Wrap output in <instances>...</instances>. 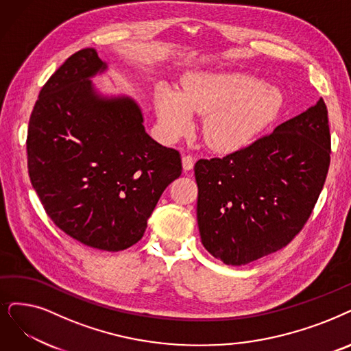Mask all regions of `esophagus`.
<instances>
[{
  "instance_id": "1",
  "label": "esophagus",
  "mask_w": 351,
  "mask_h": 351,
  "mask_svg": "<svg viewBox=\"0 0 351 351\" xmlns=\"http://www.w3.org/2000/svg\"><path fill=\"white\" fill-rule=\"evenodd\" d=\"M193 165H194V158L191 156H184L183 157V168H184V171L193 170Z\"/></svg>"
}]
</instances>
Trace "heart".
I'll return each instance as SVG.
<instances>
[{
    "label": "heart",
    "instance_id": "heart-1",
    "mask_svg": "<svg viewBox=\"0 0 351 351\" xmlns=\"http://www.w3.org/2000/svg\"><path fill=\"white\" fill-rule=\"evenodd\" d=\"M278 88L245 73H190L178 93L161 89L157 110L170 136L184 134L191 123L190 114L207 115L203 138L217 151L245 147L282 109Z\"/></svg>",
    "mask_w": 351,
    "mask_h": 351
}]
</instances>
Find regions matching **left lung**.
Returning <instances> with one entry per match:
<instances>
[{
	"label": "left lung",
	"mask_w": 351,
	"mask_h": 351,
	"mask_svg": "<svg viewBox=\"0 0 351 351\" xmlns=\"http://www.w3.org/2000/svg\"><path fill=\"white\" fill-rule=\"evenodd\" d=\"M331 136L324 101L223 158L199 160L203 246L241 266L285 247L304 228L326 183Z\"/></svg>",
	"instance_id": "8db88e82"
}]
</instances>
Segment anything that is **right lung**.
<instances>
[{"instance_id":"right-lung-1","label":"right lung","mask_w":351,"mask_h":351,"mask_svg":"<svg viewBox=\"0 0 351 351\" xmlns=\"http://www.w3.org/2000/svg\"><path fill=\"white\" fill-rule=\"evenodd\" d=\"M105 69L89 47L50 76L30 117L27 164L56 226L83 245L118 252L144 236L183 167L177 149L145 132L135 101L97 95L90 77Z\"/></svg>"}]
</instances>
